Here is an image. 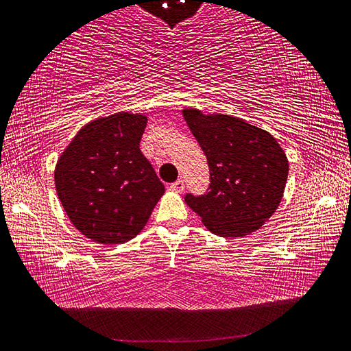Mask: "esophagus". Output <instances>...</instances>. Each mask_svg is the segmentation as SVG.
<instances>
[{"instance_id": "esophagus-1", "label": "esophagus", "mask_w": 351, "mask_h": 351, "mask_svg": "<svg viewBox=\"0 0 351 351\" xmlns=\"http://www.w3.org/2000/svg\"><path fill=\"white\" fill-rule=\"evenodd\" d=\"M170 187H171V191H175V192H182L184 191V181L178 180L175 182H171Z\"/></svg>"}]
</instances>
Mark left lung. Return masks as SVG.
I'll list each match as a JSON object with an SVG mask.
<instances>
[{
	"mask_svg": "<svg viewBox=\"0 0 351 351\" xmlns=\"http://www.w3.org/2000/svg\"><path fill=\"white\" fill-rule=\"evenodd\" d=\"M184 119L209 165L203 195L186 203L204 226L221 237L252 234L270 219L285 193L289 162L269 132L230 115L184 109Z\"/></svg>",
	"mask_w": 351,
	"mask_h": 351,
	"instance_id": "1",
	"label": "left lung"
}]
</instances>
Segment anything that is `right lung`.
Wrapping results in <instances>:
<instances>
[{"label":"right lung","mask_w":351,"mask_h":351,"mask_svg":"<svg viewBox=\"0 0 351 351\" xmlns=\"http://www.w3.org/2000/svg\"><path fill=\"white\" fill-rule=\"evenodd\" d=\"M147 117L119 112L82 128L56 165L58 197L71 223L99 243L136 237L165 187L142 154Z\"/></svg>","instance_id":"1"}]
</instances>
